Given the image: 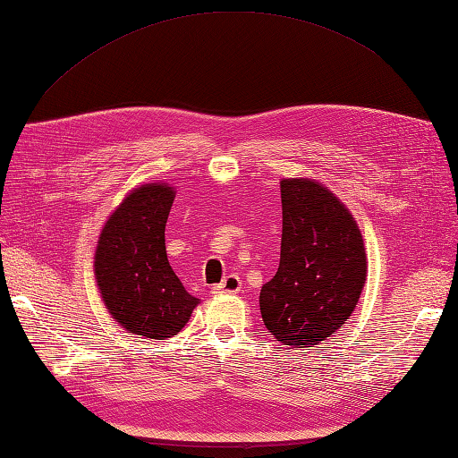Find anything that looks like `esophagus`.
<instances>
[{
  "label": "esophagus",
  "mask_w": 458,
  "mask_h": 458,
  "mask_svg": "<svg viewBox=\"0 0 458 458\" xmlns=\"http://www.w3.org/2000/svg\"><path fill=\"white\" fill-rule=\"evenodd\" d=\"M242 291V279L238 277V276H226L222 279V284H218V285H214L212 287V293L214 295H224V293H240Z\"/></svg>",
  "instance_id": "34e87169"
}]
</instances>
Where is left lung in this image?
I'll use <instances>...</instances> for the list:
<instances>
[{
    "mask_svg": "<svg viewBox=\"0 0 458 458\" xmlns=\"http://www.w3.org/2000/svg\"><path fill=\"white\" fill-rule=\"evenodd\" d=\"M281 256L261 287L264 325L279 343L309 348L352 315L366 281V251L352 214L323 184L281 181Z\"/></svg>",
    "mask_w": 458,
    "mask_h": 458,
    "instance_id": "obj_1",
    "label": "left lung"
}]
</instances>
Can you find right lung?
I'll list each match as a JSON object with an SVG mask.
<instances>
[{"label": "right lung", "instance_id": "obj_1", "mask_svg": "<svg viewBox=\"0 0 458 458\" xmlns=\"http://www.w3.org/2000/svg\"><path fill=\"white\" fill-rule=\"evenodd\" d=\"M174 191L143 184L106 222L94 276L110 315L133 335L165 340L187 325L199 299L187 293L167 259L165 224Z\"/></svg>", "mask_w": 458, "mask_h": 458}]
</instances>
